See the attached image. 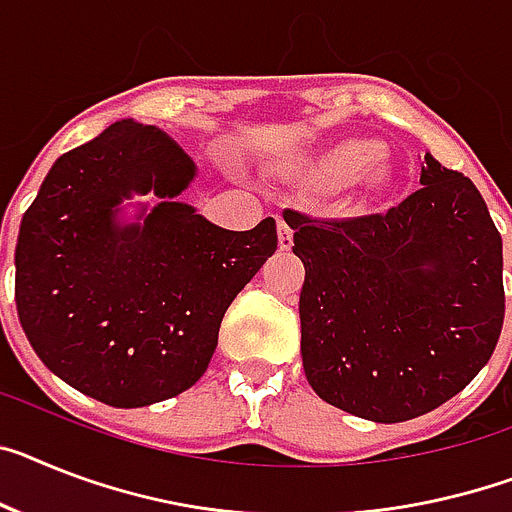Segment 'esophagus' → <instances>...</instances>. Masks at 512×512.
Returning a JSON list of instances; mask_svg holds the SVG:
<instances>
[{
	"mask_svg": "<svg viewBox=\"0 0 512 512\" xmlns=\"http://www.w3.org/2000/svg\"><path fill=\"white\" fill-rule=\"evenodd\" d=\"M291 244H294V231H291L289 223L278 216V247L291 249Z\"/></svg>",
	"mask_w": 512,
	"mask_h": 512,
	"instance_id": "obj_1",
	"label": "esophagus"
}]
</instances>
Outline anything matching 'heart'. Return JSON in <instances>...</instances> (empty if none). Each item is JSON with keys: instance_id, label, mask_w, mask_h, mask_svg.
Wrapping results in <instances>:
<instances>
[{"instance_id": "heart-1", "label": "heart", "mask_w": 512, "mask_h": 512, "mask_svg": "<svg viewBox=\"0 0 512 512\" xmlns=\"http://www.w3.org/2000/svg\"><path fill=\"white\" fill-rule=\"evenodd\" d=\"M302 174L317 187L354 184L362 192L385 190L393 179L390 166L380 158V145L367 137L338 140L304 163Z\"/></svg>"}]
</instances>
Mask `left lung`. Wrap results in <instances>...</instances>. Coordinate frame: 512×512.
I'll return each mask as SVG.
<instances>
[{"instance_id": "1", "label": "left lung", "mask_w": 512, "mask_h": 512, "mask_svg": "<svg viewBox=\"0 0 512 512\" xmlns=\"http://www.w3.org/2000/svg\"><path fill=\"white\" fill-rule=\"evenodd\" d=\"M419 182L375 216L283 210L304 263V375L369 422H406L461 393L505 320L502 239L484 197L429 153Z\"/></svg>"}]
</instances>
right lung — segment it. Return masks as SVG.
I'll return each instance as SVG.
<instances>
[{
	"mask_svg": "<svg viewBox=\"0 0 512 512\" xmlns=\"http://www.w3.org/2000/svg\"><path fill=\"white\" fill-rule=\"evenodd\" d=\"M195 163L166 132L114 122L64 153L25 210L15 304L38 359L80 393L137 409L192 388L234 296L278 247L276 221L229 231L174 203ZM153 189L143 224L118 205Z\"/></svg>",
	"mask_w": 512,
	"mask_h": 512,
	"instance_id": "obj_1",
	"label": "right lung"
}]
</instances>
